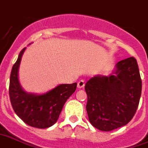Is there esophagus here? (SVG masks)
<instances>
[{
	"instance_id": "esophagus-1",
	"label": "esophagus",
	"mask_w": 148,
	"mask_h": 148,
	"mask_svg": "<svg viewBox=\"0 0 148 148\" xmlns=\"http://www.w3.org/2000/svg\"><path fill=\"white\" fill-rule=\"evenodd\" d=\"M84 80H79V81L78 82V84H77V87H78V88H83V87H84Z\"/></svg>"
}]
</instances>
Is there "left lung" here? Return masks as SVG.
<instances>
[{
  "mask_svg": "<svg viewBox=\"0 0 148 148\" xmlns=\"http://www.w3.org/2000/svg\"><path fill=\"white\" fill-rule=\"evenodd\" d=\"M142 90L139 67L133 57L117 62L110 75H95L85 84L90 124L101 131L125 125L139 106Z\"/></svg>",
  "mask_w": 148,
  "mask_h": 148,
  "instance_id": "8db88e82",
  "label": "left lung"
}]
</instances>
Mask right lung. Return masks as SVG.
Masks as SVG:
<instances>
[{
  "instance_id": "right-lung-1",
  "label": "right lung",
  "mask_w": 148,
  "mask_h": 148,
  "mask_svg": "<svg viewBox=\"0 0 148 148\" xmlns=\"http://www.w3.org/2000/svg\"><path fill=\"white\" fill-rule=\"evenodd\" d=\"M26 47L20 51L11 72L9 97L17 116L28 125L38 129L49 128L57 122L64 103L76 89L77 84H60L46 93L26 92L18 78L19 67Z\"/></svg>"
}]
</instances>
